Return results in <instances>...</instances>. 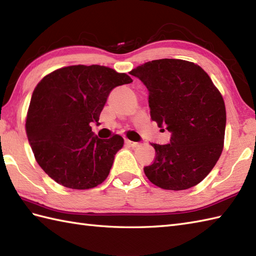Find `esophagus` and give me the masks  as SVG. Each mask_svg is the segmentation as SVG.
I'll list each match as a JSON object with an SVG mask.
<instances>
[{
	"instance_id": "obj_1",
	"label": "esophagus",
	"mask_w": 256,
	"mask_h": 256,
	"mask_svg": "<svg viewBox=\"0 0 256 256\" xmlns=\"http://www.w3.org/2000/svg\"><path fill=\"white\" fill-rule=\"evenodd\" d=\"M125 144L131 146V148H136V146H138V142H133V140H125Z\"/></svg>"
}]
</instances>
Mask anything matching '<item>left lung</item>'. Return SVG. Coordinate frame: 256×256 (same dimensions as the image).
Listing matches in <instances>:
<instances>
[{"label":"left lung","instance_id":"left-lung-1","mask_svg":"<svg viewBox=\"0 0 256 256\" xmlns=\"http://www.w3.org/2000/svg\"><path fill=\"white\" fill-rule=\"evenodd\" d=\"M130 74L148 90L152 120L172 133L168 144H152L156 157L144 167L146 177L167 190L198 184L224 150L226 114L219 90L202 68L182 59L152 60Z\"/></svg>","mask_w":256,"mask_h":256}]
</instances>
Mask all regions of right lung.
I'll use <instances>...</instances> for the list:
<instances>
[{"label":"right lung","mask_w":256,"mask_h":256,"mask_svg":"<svg viewBox=\"0 0 256 256\" xmlns=\"http://www.w3.org/2000/svg\"><path fill=\"white\" fill-rule=\"evenodd\" d=\"M132 81L99 64L60 68L40 80L25 126L38 165L52 179L82 190L106 180L124 140L120 135L99 138L91 124L99 122L110 92Z\"/></svg>","instance_id":"obj_1"}]
</instances>
